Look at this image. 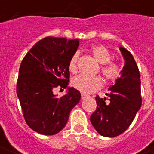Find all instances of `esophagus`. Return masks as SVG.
<instances>
[{"label": "esophagus", "instance_id": "esophagus-1", "mask_svg": "<svg viewBox=\"0 0 154 154\" xmlns=\"http://www.w3.org/2000/svg\"><path fill=\"white\" fill-rule=\"evenodd\" d=\"M87 97V95H85V94H81V98H82V100H83V99H85V98H86Z\"/></svg>", "mask_w": 154, "mask_h": 154}]
</instances>
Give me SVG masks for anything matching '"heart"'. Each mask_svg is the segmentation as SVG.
<instances>
[{
  "mask_svg": "<svg viewBox=\"0 0 154 154\" xmlns=\"http://www.w3.org/2000/svg\"><path fill=\"white\" fill-rule=\"evenodd\" d=\"M91 53L99 63L102 64L100 67V73L106 82L115 83L122 77V68L118 63L110 62L111 55L104 46H94L91 48ZM79 55V52L74 53L68 62V69L72 73H76L77 72ZM72 85L82 93L90 94L99 90L102 87V82L98 77L79 75L72 79Z\"/></svg>",
  "mask_w": 154,
  "mask_h": 154,
  "instance_id": "1",
  "label": "heart"
}]
</instances>
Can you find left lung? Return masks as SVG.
Here are the masks:
<instances>
[{
    "mask_svg": "<svg viewBox=\"0 0 154 154\" xmlns=\"http://www.w3.org/2000/svg\"><path fill=\"white\" fill-rule=\"evenodd\" d=\"M125 58L122 77L110 87L106 98L96 97L97 109L91 122L100 135L116 137L125 131L142 105L141 81L139 68L132 54L119 47Z\"/></svg>",
    "mask_w": 154,
    "mask_h": 154,
    "instance_id": "8db88e82",
    "label": "left lung"
}]
</instances>
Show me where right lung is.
<instances>
[{"label":"right lung","instance_id":"right-lung-1","mask_svg":"<svg viewBox=\"0 0 154 154\" xmlns=\"http://www.w3.org/2000/svg\"><path fill=\"white\" fill-rule=\"evenodd\" d=\"M78 44V39L48 36L37 42L22 60L16 93L25 122L35 132L57 134L80 100V92L73 87H69L63 97L54 94L55 88L67 87L70 77L68 62Z\"/></svg>","mask_w":154,"mask_h":154}]
</instances>
